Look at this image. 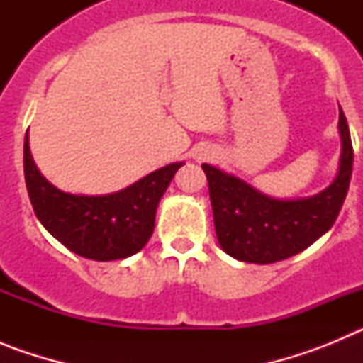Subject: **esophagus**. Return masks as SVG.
<instances>
[{
	"mask_svg": "<svg viewBox=\"0 0 363 363\" xmlns=\"http://www.w3.org/2000/svg\"><path fill=\"white\" fill-rule=\"evenodd\" d=\"M198 160H209V152H207V150L200 152V154H198Z\"/></svg>",
	"mask_w": 363,
	"mask_h": 363,
	"instance_id": "34e87169",
	"label": "esophagus"
}]
</instances>
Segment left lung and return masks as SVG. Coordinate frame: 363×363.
I'll list each match as a JSON object with an SVG mask.
<instances>
[{
  "label": "left lung",
  "instance_id": "8db88e82",
  "mask_svg": "<svg viewBox=\"0 0 363 363\" xmlns=\"http://www.w3.org/2000/svg\"><path fill=\"white\" fill-rule=\"evenodd\" d=\"M342 154L331 185L307 198H272L238 176L203 163L209 182L218 243L233 258L247 264H274L291 258L331 229L349 191L352 143L347 120L340 108Z\"/></svg>",
  "mask_w": 363,
  "mask_h": 363
}]
</instances>
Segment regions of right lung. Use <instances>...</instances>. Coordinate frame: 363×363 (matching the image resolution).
I'll return each mask as SVG.
<instances>
[{
    "label": "right lung",
    "instance_id": "add662e5",
    "mask_svg": "<svg viewBox=\"0 0 363 363\" xmlns=\"http://www.w3.org/2000/svg\"><path fill=\"white\" fill-rule=\"evenodd\" d=\"M182 165L169 163L111 194H70L41 174L32 160L28 133L23 143L25 184L38 220L69 251L96 262L142 251L152 236L160 200Z\"/></svg>",
    "mask_w": 363,
    "mask_h": 363
}]
</instances>
